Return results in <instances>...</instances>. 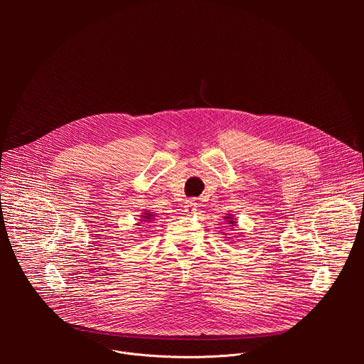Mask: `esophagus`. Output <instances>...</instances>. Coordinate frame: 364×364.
I'll return each mask as SVG.
<instances>
[{"instance_id": "esophagus-1", "label": "esophagus", "mask_w": 364, "mask_h": 364, "mask_svg": "<svg viewBox=\"0 0 364 364\" xmlns=\"http://www.w3.org/2000/svg\"><path fill=\"white\" fill-rule=\"evenodd\" d=\"M188 209L191 213H194L197 210V203L196 201H188Z\"/></svg>"}]
</instances>
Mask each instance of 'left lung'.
<instances>
[{
	"label": "left lung",
	"instance_id": "obj_1",
	"mask_svg": "<svg viewBox=\"0 0 364 364\" xmlns=\"http://www.w3.org/2000/svg\"><path fill=\"white\" fill-rule=\"evenodd\" d=\"M225 219H226V222H228L229 226H236V225H237L236 220L233 219V215H228ZM223 235H226V233H223ZM226 236H228V235H226Z\"/></svg>",
	"mask_w": 364,
	"mask_h": 364
}]
</instances>
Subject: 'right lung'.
Instances as JSON below:
<instances>
[{"label":"right lung","mask_w":364,"mask_h":364,"mask_svg":"<svg viewBox=\"0 0 364 364\" xmlns=\"http://www.w3.org/2000/svg\"><path fill=\"white\" fill-rule=\"evenodd\" d=\"M139 222L136 223V226H141V225H149L152 223V220H155V218H157V213H152V212H144L141 213L139 216Z\"/></svg>","instance_id":"1"}]
</instances>
